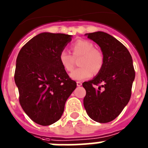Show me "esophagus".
I'll return each instance as SVG.
<instances>
[{
  "mask_svg": "<svg viewBox=\"0 0 148 148\" xmlns=\"http://www.w3.org/2000/svg\"><path fill=\"white\" fill-rule=\"evenodd\" d=\"M77 85L78 87H80L82 85V82H77Z\"/></svg>",
  "mask_w": 148,
  "mask_h": 148,
  "instance_id": "esophagus-1",
  "label": "esophagus"
}]
</instances>
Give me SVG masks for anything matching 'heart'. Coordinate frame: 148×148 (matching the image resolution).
<instances>
[{"label": "heart", "instance_id": "heart-1", "mask_svg": "<svg viewBox=\"0 0 148 148\" xmlns=\"http://www.w3.org/2000/svg\"><path fill=\"white\" fill-rule=\"evenodd\" d=\"M73 55L66 49L59 54V61L65 71H71L73 69L75 58L81 57L79 66L80 68L74 69L70 77L74 80H84L90 78L94 73H99L103 67V54L95 49L93 43L88 40L79 39L74 42L71 46Z\"/></svg>", "mask_w": 148, "mask_h": 148}]
</instances>
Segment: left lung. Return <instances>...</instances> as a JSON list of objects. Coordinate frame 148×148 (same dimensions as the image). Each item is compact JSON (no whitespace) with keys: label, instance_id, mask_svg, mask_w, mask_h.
<instances>
[{"label":"left lung","instance_id":"8db88e82","mask_svg":"<svg viewBox=\"0 0 148 148\" xmlns=\"http://www.w3.org/2000/svg\"><path fill=\"white\" fill-rule=\"evenodd\" d=\"M85 36L100 47L103 65L93 79L82 83L86 90L84 107L91 119L105 123L115 119L130 100L135 78L133 61L127 48L110 34L97 31Z\"/></svg>","mask_w":148,"mask_h":148}]
</instances>
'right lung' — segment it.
Wrapping results in <instances>:
<instances>
[{
    "label": "right lung",
    "instance_id": "add662e5",
    "mask_svg": "<svg viewBox=\"0 0 148 148\" xmlns=\"http://www.w3.org/2000/svg\"><path fill=\"white\" fill-rule=\"evenodd\" d=\"M71 38L64 34L41 33L26 43L17 55L14 81L20 105L37 124L49 125L58 121L77 88L59 61V54Z\"/></svg>",
    "mask_w": 148,
    "mask_h": 148
}]
</instances>
